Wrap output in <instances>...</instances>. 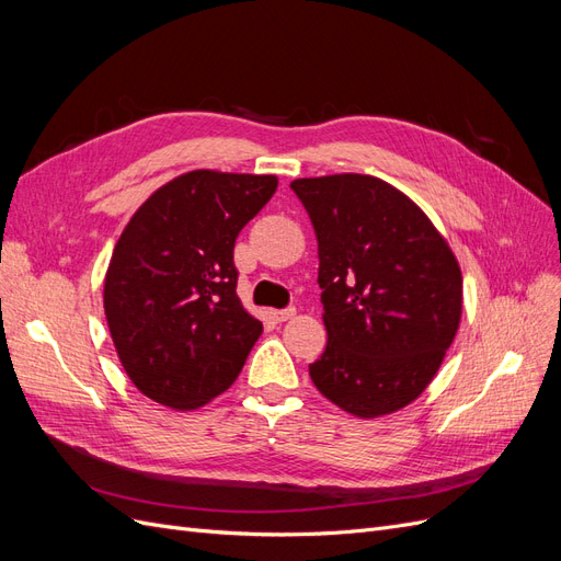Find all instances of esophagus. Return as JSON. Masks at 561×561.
Here are the masks:
<instances>
[{"instance_id": "1", "label": "esophagus", "mask_w": 561, "mask_h": 561, "mask_svg": "<svg viewBox=\"0 0 561 561\" xmlns=\"http://www.w3.org/2000/svg\"><path fill=\"white\" fill-rule=\"evenodd\" d=\"M295 309L290 307V309H280V311H271V318H274L276 322H285V320H290V318H295Z\"/></svg>"}]
</instances>
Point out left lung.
<instances>
[{
	"label": "left lung",
	"instance_id": "1",
	"mask_svg": "<svg viewBox=\"0 0 561 561\" xmlns=\"http://www.w3.org/2000/svg\"><path fill=\"white\" fill-rule=\"evenodd\" d=\"M318 239L328 346L316 388L360 419L393 414L437 375L463 309L451 248L416 203L358 175L295 180Z\"/></svg>",
	"mask_w": 561,
	"mask_h": 561
}]
</instances>
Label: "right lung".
Masks as SVG:
<instances>
[{"mask_svg": "<svg viewBox=\"0 0 561 561\" xmlns=\"http://www.w3.org/2000/svg\"><path fill=\"white\" fill-rule=\"evenodd\" d=\"M276 175L192 171L151 194L114 245L105 316L142 396L196 410L236 381L262 334L236 295L233 243Z\"/></svg>", "mask_w": 561, "mask_h": 561, "instance_id": "add662e5", "label": "right lung"}]
</instances>
